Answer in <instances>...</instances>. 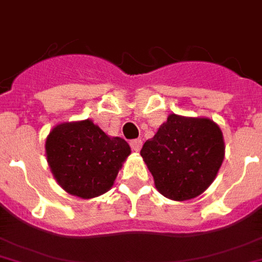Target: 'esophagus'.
Masks as SVG:
<instances>
[{"instance_id": "34e87169", "label": "esophagus", "mask_w": 262, "mask_h": 262, "mask_svg": "<svg viewBox=\"0 0 262 262\" xmlns=\"http://www.w3.org/2000/svg\"><path fill=\"white\" fill-rule=\"evenodd\" d=\"M131 148H133L134 151H140V148H142V144H143V142H142V139H134L131 140Z\"/></svg>"}]
</instances>
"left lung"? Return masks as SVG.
I'll return each instance as SVG.
<instances>
[{
  "mask_svg": "<svg viewBox=\"0 0 262 262\" xmlns=\"http://www.w3.org/2000/svg\"><path fill=\"white\" fill-rule=\"evenodd\" d=\"M140 155L162 195L193 200L217 177L225 158L224 135L211 119L170 114Z\"/></svg>",
  "mask_w": 262,
  "mask_h": 262,
  "instance_id": "8db88e82",
  "label": "left lung"
}]
</instances>
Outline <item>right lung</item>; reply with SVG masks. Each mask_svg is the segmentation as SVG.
<instances>
[{
    "instance_id": "right-lung-1",
    "label": "right lung",
    "mask_w": 262,
    "mask_h": 262,
    "mask_svg": "<svg viewBox=\"0 0 262 262\" xmlns=\"http://www.w3.org/2000/svg\"><path fill=\"white\" fill-rule=\"evenodd\" d=\"M131 148L110 136L91 119L60 123L45 140V155L56 182L83 200L107 193Z\"/></svg>"
}]
</instances>
